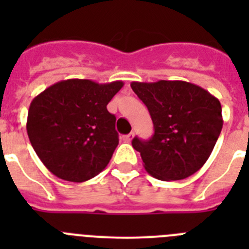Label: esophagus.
Listing matches in <instances>:
<instances>
[{
  "label": "esophagus",
  "mask_w": 249,
  "mask_h": 249,
  "mask_svg": "<svg viewBox=\"0 0 249 249\" xmlns=\"http://www.w3.org/2000/svg\"><path fill=\"white\" fill-rule=\"evenodd\" d=\"M133 137H135V133H133V132H131V133H128V135L123 136V141H124V142H127V143H129V142L133 140Z\"/></svg>",
  "instance_id": "1"
}]
</instances>
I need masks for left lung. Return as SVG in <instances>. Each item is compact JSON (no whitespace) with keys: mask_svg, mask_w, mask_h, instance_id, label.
<instances>
[{"mask_svg":"<svg viewBox=\"0 0 249 249\" xmlns=\"http://www.w3.org/2000/svg\"><path fill=\"white\" fill-rule=\"evenodd\" d=\"M151 114L155 133L132 146L147 172L160 181H178L202 168L221 135V103L202 87L186 81L132 82Z\"/></svg>","mask_w":249,"mask_h":249,"instance_id":"left-lung-1","label":"left lung"}]
</instances>
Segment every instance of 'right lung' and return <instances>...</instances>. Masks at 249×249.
I'll list each match as a JSON object with an SVG mask.
<instances>
[{"label":"right lung","instance_id":"1","mask_svg":"<svg viewBox=\"0 0 249 249\" xmlns=\"http://www.w3.org/2000/svg\"><path fill=\"white\" fill-rule=\"evenodd\" d=\"M122 81L65 80L32 100L27 135L46 168L70 182H85L107 167L118 144L116 117L107 105Z\"/></svg>","mask_w":249,"mask_h":249}]
</instances>
